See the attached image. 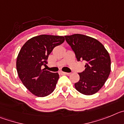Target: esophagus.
<instances>
[{
	"label": "esophagus",
	"instance_id": "34e87169",
	"mask_svg": "<svg viewBox=\"0 0 124 124\" xmlns=\"http://www.w3.org/2000/svg\"><path fill=\"white\" fill-rule=\"evenodd\" d=\"M60 74H61V75H69V73H67V72H60Z\"/></svg>",
	"mask_w": 124,
	"mask_h": 124
}]
</instances>
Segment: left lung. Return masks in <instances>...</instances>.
<instances>
[{
	"label": "left lung",
	"instance_id": "obj_1",
	"mask_svg": "<svg viewBox=\"0 0 124 124\" xmlns=\"http://www.w3.org/2000/svg\"><path fill=\"white\" fill-rule=\"evenodd\" d=\"M75 52L77 61L86 62L84 71L78 73L80 80L75 83L78 91L85 95L98 92L111 72V59L104 46L94 38L80 34L65 36Z\"/></svg>",
	"mask_w": 124,
	"mask_h": 124
}]
</instances>
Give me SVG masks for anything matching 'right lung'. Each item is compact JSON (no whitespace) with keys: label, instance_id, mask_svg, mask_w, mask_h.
<instances>
[{"label":"right lung","instance_id":"right-lung-1","mask_svg":"<svg viewBox=\"0 0 124 124\" xmlns=\"http://www.w3.org/2000/svg\"><path fill=\"white\" fill-rule=\"evenodd\" d=\"M63 36L42 35L35 36L23 46L16 59L18 75L24 86L34 95L44 97L53 92L59 73L41 70L55 47L64 42Z\"/></svg>","mask_w":124,"mask_h":124}]
</instances>
